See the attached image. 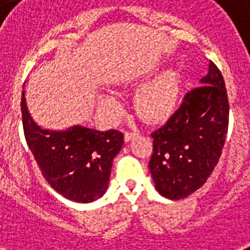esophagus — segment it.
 Returning a JSON list of instances; mask_svg holds the SVG:
<instances>
[{
    "instance_id": "34e87169",
    "label": "esophagus",
    "mask_w": 250,
    "mask_h": 250,
    "mask_svg": "<svg viewBox=\"0 0 250 250\" xmlns=\"http://www.w3.org/2000/svg\"><path fill=\"white\" fill-rule=\"evenodd\" d=\"M137 133L133 132V131H127V132L125 133V141H131L133 139V137H136Z\"/></svg>"
}]
</instances>
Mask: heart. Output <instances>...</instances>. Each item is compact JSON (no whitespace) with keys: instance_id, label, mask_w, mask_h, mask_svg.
Instances as JSON below:
<instances>
[{"instance_id":"b5f03b06","label":"heart","mask_w":250,"mask_h":250,"mask_svg":"<svg viewBox=\"0 0 250 250\" xmlns=\"http://www.w3.org/2000/svg\"><path fill=\"white\" fill-rule=\"evenodd\" d=\"M179 96L178 74L172 70H167L143 86L137 93L136 106L139 113L148 119H160L171 111ZM102 107L109 111L118 109L117 100L110 94H102Z\"/></svg>"}]
</instances>
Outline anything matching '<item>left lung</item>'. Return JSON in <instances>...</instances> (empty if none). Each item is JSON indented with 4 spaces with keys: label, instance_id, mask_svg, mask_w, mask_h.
I'll use <instances>...</instances> for the list:
<instances>
[{
    "label": "left lung",
    "instance_id": "1",
    "mask_svg": "<svg viewBox=\"0 0 250 250\" xmlns=\"http://www.w3.org/2000/svg\"><path fill=\"white\" fill-rule=\"evenodd\" d=\"M184 96L179 109L152 133L149 170L164 197H188L206 183L217 166L229 129V97L219 68Z\"/></svg>",
    "mask_w": 250,
    "mask_h": 250
}]
</instances>
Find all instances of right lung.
I'll list each match as a JSON object with an SVG mask.
<instances>
[{"mask_svg":"<svg viewBox=\"0 0 250 250\" xmlns=\"http://www.w3.org/2000/svg\"><path fill=\"white\" fill-rule=\"evenodd\" d=\"M21 106L27 145L53 189L83 204L102 197L109 186L114 157L123 145V133L82 125L64 131L44 129L31 117L24 92Z\"/></svg>","mask_w":250,"mask_h":250,"instance_id":"1","label":"right lung"}]
</instances>
